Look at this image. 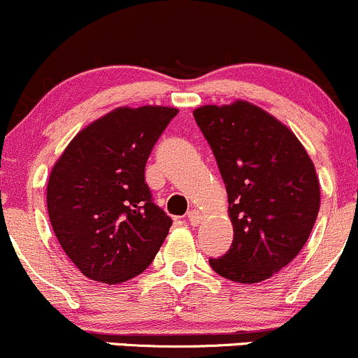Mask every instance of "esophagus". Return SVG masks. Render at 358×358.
I'll return each mask as SVG.
<instances>
[{
  "mask_svg": "<svg viewBox=\"0 0 358 358\" xmlns=\"http://www.w3.org/2000/svg\"><path fill=\"white\" fill-rule=\"evenodd\" d=\"M186 219H187V222H189L191 226H198V224H200V221H201V214L198 210H189V212H187Z\"/></svg>",
  "mask_w": 358,
  "mask_h": 358,
  "instance_id": "esophagus-1",
  "label": "esophagus"
}]
</instances>
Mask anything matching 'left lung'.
<instances>
[{
  "instance_id": "8db88e82",
  "label": "left lung",
  "mask_w": 358,
  "mask_h": 358,
  "mask_svg": "<svg viewBox=\"0 0 358 358\" xmlns=\"http://www.w3.org/2000/svg\"><path fill=\"white\" fill-rule=\"evenodd\" d=\"M210 144L228 193L233 243L212 270L238 284H257L299 254L320 208L313 162L298 137L247 101L193 111Z\"/></svg>"
}]
</instances>
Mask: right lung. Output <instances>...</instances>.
Here are the masks:
<instances>
[{"mask_svg":"<svg viewBox=\"0 0 358 358\" xmlns=\"http://www.w3.org/2000/svg\"><path fill=\"white\" fill-rule=\"evenodd\" d=\"M178 113L165 106L116 108L78 132L55 162L48 217L85 277L122 284L143 273L160 250L172 219L153 203L144 167Z\"/></svg>","mask_w":358,"mask_h":358,"instance_id":"right-lung-1","label":"right lung"}]
</instances>
